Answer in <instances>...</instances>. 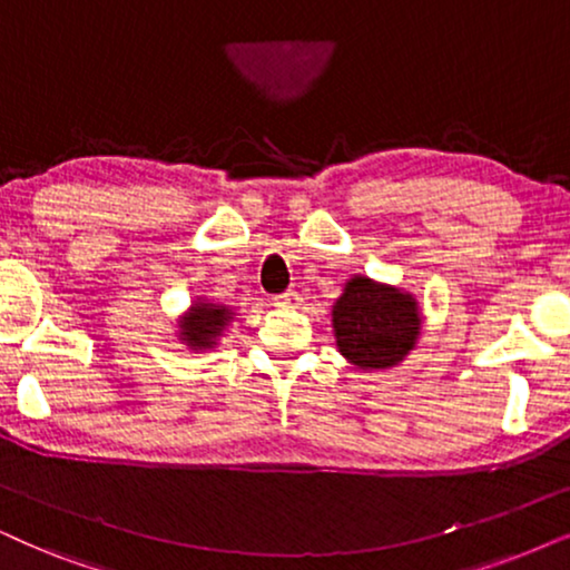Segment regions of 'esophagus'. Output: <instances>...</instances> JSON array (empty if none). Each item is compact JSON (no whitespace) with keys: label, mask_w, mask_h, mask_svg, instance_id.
Masks as SVG:
<instances>
[{"label":"esophagus","mask_w":570,"mask_h":570,"mask_svg":"<svg viewBox=\"0 0 570 570\" xmlns=\"http://www.w3.org/2000/svg\"><path fill=\"white\" fill-rule=\"evenodd\" d=\"M299 302H302L299 292H284V294H278V297H276L278 307H299Z\"/></svg>","instance_id":"1"}]
</instances>
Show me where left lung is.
Returning a JSON list of instances; mask_svg holds the SVG:
<instances>
[{
    "instance_id": "1",
    "label": "left lung",
    "mask_w": 570,
    "mask_h": 570,
    "mask_svg": "<svg viewBox=\"0 0 570 570\" xmlns=\"http://www.w3.org/2000/svg\"><path fill=\"white\" fill-rule=\"evenodd\" d=\"M421 323L413 294L368 276H352L331 307L336 347L360 371L400 365L415 347Z\"/></svg>"
}]
</instances>
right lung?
<instances>
[{"label": "right lung", "instance_id": "1", "mask_svg": "<svg viewBox=\"0 0 570 570\" xmlns=\"http://www.w3.org/2000/svg\"><path fill=\"white\" fill-rule=\"evenodd\" d=\"M234 321V309L228 305H218V302L197 297L191 307L178 318V338L189 350H213Z\"/></svg>", "mask_w": 570, "mask_h": 570}]
</instances>
